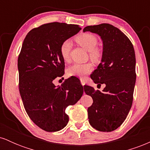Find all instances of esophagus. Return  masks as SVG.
I'll return each mask as SVG.
<instances>
[{
  "instance_id": "obj_1",
  "label": "esophagus",
  "mask_w": 150,
  "mask_h": 150,
  "mask_svg": "<svg viewBox=\"0 0 150 150\" xmlns=\"http://www.w3.org/2000/svg\"><path fill=\"white\" fill-rule=\"evenodd\" d=\"M80 82H81V84H82V85H85V80H83V79H80Z\"/></svg>"
}]
</instances>
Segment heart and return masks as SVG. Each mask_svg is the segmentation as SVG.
Returning a JSON list of instances; mask_svg holds the SVG:
<instances>
[{
	"instance_id": "1",
	"label": "heart",
	"mask_w": 150,
	"mask_h": 150,
	"mask_svg": "<svg viewBox=\"0 0 150 150\" xmlns=\"http://www.w3.org/2000/svg\"><path fill=\"white\" fill-rule=\"evenodd\" d=\"M76 42L81 46L89 51V57L94 61H99L101 57V50L96 47L98 44L97 37L94 34L85 33L78 36L76 38ZM71 42L65 41L61 44L60 53L63 61H68L70 58ZM93 65L91 63H75L67 69V74L68 76H76L82 78L86 75L89 74L92 70Z\"/></svg>"
}]
</instances>
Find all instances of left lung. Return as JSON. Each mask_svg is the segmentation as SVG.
Instances as JSON below:
<instances>
[{"mask_svg":"<svg viewBox=\"0 0 150 150\" xmlns=\"http://www.w3.org/2000/svg\"><path fill=\"white\" fill-rule=\"evenodd\" d=\"M83 32L101 37V62L90 77L98 85H106L102 92L84 86L93 99L87 109L89 124L99 131H113L124 122L132 106L136 80L133 46L124 33L109 24L87 26Z\"/></svg>","mask_w":150,"mask_h":150,"instance_id":"obj_1","label":"left lung"}]
</instances>
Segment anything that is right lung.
I'll list each match as a JSON object with an SVG mask.
<instances>
[{
    "instance_id": "add662e5",
    "label": "right lung",
    "mask_w": 150,
    "mask_h": 150,
    "mask_svg": "<svg viewBox=\"0 0 150 150\" xmlns=\"http://www.w3.org/2000/svg\"><path fill=\"white\" fill-rule=\"evenodd\" d=\"M80 30L77 25L51 22L34 28L24 39L18 61L19 90L29 117L45 131L66 126L69 118L65 108L83 94L82 85L71 77L61 86L53 83L64 74L61 44Z\"/></svg>"
}]
</instances>
